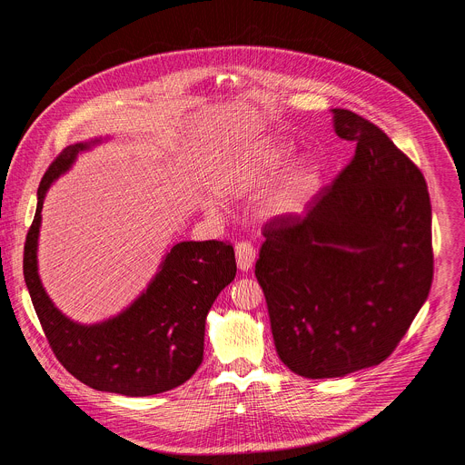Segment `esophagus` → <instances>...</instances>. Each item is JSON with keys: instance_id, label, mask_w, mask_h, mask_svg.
Wrapping results in <instances>:
<instances>
[{"instance_id": "1", "label": "esophagus", "mask_w": 465, "mask_h": 465, "mask_svg": "<svg viewBox=\"0 0 465 465\" xmlns=\"http://www.w3.org/2000/svg\"><path fill=\"white\" fill-rule=\"evenodd\" d=\"M235 257H237V267L241 271L252 269V264L255 261V246L248 241H241L235 246Z\"/></svg>"}]
</instances>
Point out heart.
Returning a JSON list of instances; mask_svg holds the SVG:
<instances>
[{
  "label": "heart",
  "mask_w": 465,
  "mask_h": 465,
  "mask_svg": "<svg viewBox=\"0 0 465 465\" xmlns=\"http://www.w3.org/2000/svg\"><path fill=\"white\" fill-rule=\"evenodd\" d=\"M296 158V149L285 142L261 143L250 151L241 163V174L246 180H267L282 174ZM322 182L320 167L312 162L298 165L283 187L274 194L271 210L276 215L298 213L309 198L318 191Z\"/></svg>",
  "instance_id": "1"
}]
</instances>
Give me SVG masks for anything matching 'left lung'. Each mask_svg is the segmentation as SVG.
I'll use <instances>...</instances> for the list:
<instances>
[{
  "mask_svg": "<svg viewBox=\"0 0 465 465\" xmlns=\"http://www.w3.org/2000/svg\"><path fill=\"white\" fill-rule=\"evenodd\" d=\"M351 162L307 203L264 224L255 278L282 362L344 377L391 355L434 274L432 210L418 165L362 115L335 108Z\"/></svg>",
  "mask_w": 465,
  "mask_h": 465,
  "instance_id": "obj_1",
  "label": "left lung"
}]
</instances>
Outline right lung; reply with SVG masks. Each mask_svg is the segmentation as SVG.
<instances>
[{
	"instance_id": "right-lung-1",
	"label": "right lung",
	"mask_w": 465,
	"mask_h": 465,
	"mask_svg": "<svg viewBox=\"0 0 465 465\" xmlns=\"http://www.w3.org/2000/svg\"><path fill=\"white\" fill-rule=\"evenodd\" d=\"M92 143L65 147L40 182L24 248L25 285L54 357L75 379L130 397L162 393L185 382L201 366L206 316L219 292L235 278V252L224 241L178 242L167 252L147 291L121 314L94 325L65 318L38 276L40 213L49 185Z\"/></svg>"
}]
</instances>
